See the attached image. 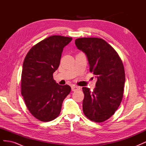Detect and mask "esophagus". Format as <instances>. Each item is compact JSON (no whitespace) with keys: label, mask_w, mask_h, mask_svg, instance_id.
Returning <instances> with one entry per match:
<instances>
[{"label":"esophagus","mask_w":146,"mask_h":146,"mask_svg":"<svg viewBox=\"0 0 146 146\" xmlns=\"http://www.w3.org/2000/svg\"><path fill=\"white\" fill-rule=\"evenodd\" d=\"M72 91H78V90H80V88L79 86H75V85H73L72 86Z\"/></svg>","instance_id":"34e87169"}]
</instances>
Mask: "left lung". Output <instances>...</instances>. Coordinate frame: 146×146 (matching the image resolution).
Wrapping results in <instances>:
<instances>
[{
  "instance_id": "obj_1",
  "label": "left lung",
  "mask_w": 146,
  "mask_h": 146,
  "mask_svg": "<svg viewBox=\"0 0 146 146\" xmlns=\"http://www.w3.org/2000/svg\"><path fill=\"white\" fill-rule=\"evenodd\" d=\"M75 44L85 53L90 71L98 78L92 92L88 88H82L83 113L91 121L104 122L116 112L123 98L125 75L122 61L103 39L77 38Z\"/></svg>"
}]
</instances>
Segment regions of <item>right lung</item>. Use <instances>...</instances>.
<instances>
[{
  "label": "right lung",
  "instance_id": "obj_1",
  "mask_svg": "<svg viewBox=\"0 0 146 146\" xmlns=\"http://www.w3.org/2000/svg\"><path fill=\"white\" fill-rule=\"evenodd\" d=\"M72 38L60 35L48 37L30 48L23 63L21 94L32 115L42 122L59 116L64 99L71 91L53 77L58 69L63 48Z\"/></svg>",
  "mask_w": 146,
  "mask_h": 146
}]
</instances>
